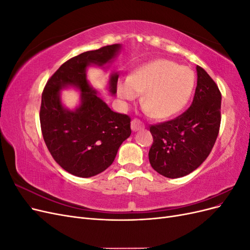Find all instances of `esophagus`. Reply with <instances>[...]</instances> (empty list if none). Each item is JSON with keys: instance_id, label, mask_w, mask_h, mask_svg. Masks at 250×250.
Listing matches in <instances>:
<instances>
[{"instance_id": "esophagus-1", "label": "esophagus", "mask_w": 250, "mask_h": 250, "mask_svg": "<svg viewBox=\"0 0 250 250\" xmlns=\"http://www.w3.org/2000/svg\"><path fill=\"white\" fill-rule=\"evenodd\" d=\"M144 127H145V126H144V124L141 122V121H139L137 119H133L131 121V129H132V131H139V130L143 129Z\"/></svg>"}]
</instances>
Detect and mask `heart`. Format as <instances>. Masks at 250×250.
<instances>
[{
  "label": "heart",
  "instance_id": "1",
  "mask_svg": "<svg viewBox=\"0 0 250 250\" xmlns=\"http://www.w3.org/2000/svg\"><path fill=\"white\" fill-rule=\"evenodd\" d=\"M194 73L167 59H155L134 70L117 83V96L125 105L142 96L144 110L154 119L176 116L192 96Z\"/></svg>",
  "mask_w": 250,
  "mask_h": 250
}]
</instances>
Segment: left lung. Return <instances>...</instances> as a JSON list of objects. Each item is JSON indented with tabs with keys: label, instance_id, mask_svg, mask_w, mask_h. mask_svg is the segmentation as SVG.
I'll list each match as a JSON object with an SVG mask.
<instances>
[{
	"label": "left lung",
	"instance_id": "8db88e82",
	"mask_svg": "<svg viewBox=\"0 0 250 250\" xmlns=\"http://www.w3.org/2000/svg\"><path fill=\"white\" fill-rule=\"evenodd\" d=\"M191 106L176 119L150 127L153 144L149 162L168 178L190 174L206 161L217 140L221 122V93L199 65Z\"/></svg>",
	"mask_w": 250,
	"mask_h": 250
}]
</instances>
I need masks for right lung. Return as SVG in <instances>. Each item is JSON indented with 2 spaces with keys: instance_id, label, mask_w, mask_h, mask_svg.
Returning a JSON list of instances; mask_svg holds the SVG:
<instances>
[{
  "instance_id": "1",
  "label": "right lung",
  "mask_w": 250,
  "mask_h": 250,
  "mask_svg": "<svg viewBox=\"0 0 250 250\" xmlns=\"http://www.w3.org/2000/svg\"><path fill=\"white\" fill-rule=\"evenodd\" d=\"M121 50L122 44L116 43L81 53L60 66L43 88L40 120L44 143L60 167L75 176L87 178L106 170L131 134L130 118L112 111L86 76L88 66L105 69ZM118 78V72L109 76L111 96L117 93ZM71 87L81 92L74 110L61 100V90Z\"/></svg>"
}]
</instances>
